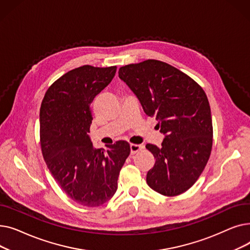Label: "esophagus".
Segmentation results:
<instances>
[{
    "mask_svg": "<svg viewBox=\"0 0 250 250\" xmlns=\"http://www.w3.org/2000/svg\"><path fill=\"white\" fill-rule=\"evenodd\" d=\"M144 149L143 145H137V144H130V153L136 154L137 152Z\"/></svg>",
    "mask_w": 250,
    "mask_h": 250,
    "instance_id": "1",
    "label": "esophagus"
}]
</instances>
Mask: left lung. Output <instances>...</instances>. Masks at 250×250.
<instances>
[{"label":"left lung","instance_id":"8db88e82","mask_svg":"<svg viewBox=\"0 0 250 250\" xmlns=\"http://www.w3.org/2000/svg\"><path fill=\"white\" fill-rule=\"evenodd\" d=\"M118 76L165 135L160 148L146 145L156 159L147 173L148 186L166 196L187 191L202 174L213 146L211 108L205 91L187 74L157 60L124 65Z\"/></svg>","mask_w":250,"mask_h":250}]
</instances>
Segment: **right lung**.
I'll list each match as a JSON object with an SVG mask.
<instances>
[{
    "label": "right lung",
    "instance_id": "add662e5",
    "mask_svg": "<svg viewBox=\"0 0 250 250\" xmlns=\"http://www.w3.org/2000/svg\"><path fill=\"white\" fill-rule=\"evenodd\" d=\"M115 72L116 65L76 68L52 83L42 102L39 121L44 161L64 193L84 207H99L112 198L130 153L125 141L106 146L107 150L96 149L87 135L93 120L90 104Z\"/></svg>",
    "mask_w": 250,
    "mask_h": 250
}]
</instances>
